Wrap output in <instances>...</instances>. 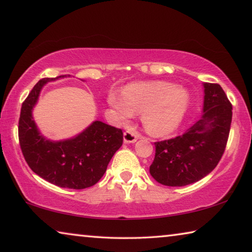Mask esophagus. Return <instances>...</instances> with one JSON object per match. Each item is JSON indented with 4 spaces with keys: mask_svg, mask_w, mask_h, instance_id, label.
<instances>
[{
    "mask_svg": "<svg viewBox=\"0 0 252 252\" xmlns=\"http://www.w3.org/2000/svg\"><path fill=\"white\" fill-rule=\"evenodd\" d=\"M123 140H125L126 143H133L138 140V135L131 131H126L125 134H123Z\"/></svg>",
    "mask_w": 252,
    "mask_h": 252,
    "instance_id": "1",
    "label": "esophagus"
}]
</instances>
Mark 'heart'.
I'll list each match as a JSON object with an SVG mask.
<instances>
[{"mask_svg": "<svg viewBox=\"0 0 252 252\" xmlns=\"http://www.w3.org/2000/svg\"><path fill=\"white\" fill-rule=\"evenodd\" d=\"M108 102L122 119L141 112V120L152 134L164 135L180 125L189 104L185 89L168 82L129 84L121 94L111 92Z\"/></svg>", "mask_w": 252, "mask_h": 252, "instance_id": "heart-1", "label": "heart"}]
</instances>
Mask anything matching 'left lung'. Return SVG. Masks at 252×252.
I'll return each mask as SVG.
<instances>
[{
  "label": "left lung",
  "instance_id": "obj_1",
  "mask_svg": "<svg viewBox=\"0 0 252 252\" xmlns=\"http://www.w3.org/2000/svg\"><path fill=\"white\" fill-rule=\"evenodd\" d=\"M203 114L185 133L155 142L150 174L168 187L199 181L217 167L227 147L232 104L218 83H204Z\"/></svg>",
  "mask_w": 252,
  "mask_h": 252
}]
</instances>
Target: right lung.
I'll list each match as a JSON object with an SVG mask.
<instances>
[{
    "label": "right lung",
    "mask_w": 252,
    "mask_h": 252,
    "mask_svg": "<svg viewBox=\"0 0 252 252\" xmlns=\"http://www.w3.org/2000/svg\"><path fill=\"white\" fill-rule=\"evenodd\" d=\"M41 79L23 101L19 120V141L23 157L34 173L67 189H85L103 177L111 158L123 142V132L95 121L82 133L65 141L52 142L37 131L32 109L43 85L59 78Z\"/></svg>",
    "instance_id": "add662e5"
}]
</instances>
